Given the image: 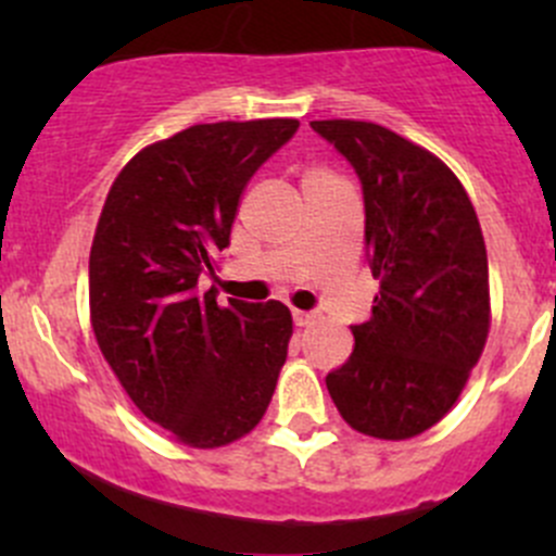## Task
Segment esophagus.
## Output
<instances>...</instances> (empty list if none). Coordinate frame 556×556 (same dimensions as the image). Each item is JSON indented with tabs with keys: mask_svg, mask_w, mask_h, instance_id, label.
Here are the masks:
<instances>
[{
	"mask_svg": "<svg viewBox=\"0 0 556 556\" xmlns=\"http://www.w3.org/2000/svg\"><path fill=\"white\" fill-rule=\"evenodd\" d=\"M314 319H317V314L293 309V323H295V328H309Z\"/></svg>",
	"mask_w": 556,
	"mask_h": 556,
	"instance_id": "1",
	"label": "esophagus"
}]
</instances>
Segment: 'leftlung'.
Returning <instances> with one entry per match:
<instances>
[{
  "label": "left lung",
  "instance_id": "8db88e82",
  "mask_svg": "<svg viewBox=\"0 0 556 556\" xmlns=\"http://www.w3.org/2000/svg\"><path fill=\"white\" fill-rule=\"evenodd\" d=\"M363 182L366 250L379 293L352 325L350 361L325 377L350 428L384 441L450 414L490 336L479 217L439 155L368 121H312Z\"/></svg>",
  "mask_w": 556,
  "mask_h": 556
}]
</instances>
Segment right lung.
Wrapping results in <instances>:
<instances>
[{"label": "right lung", "mask_w": 556, "mask_h": 556, "mask_svg": "<svg viewBox=\"0 0 556 556\" xmlns=\"http://www.w3.org/2000/svg\"><path fill=\"white\" fill-rule=\"evenodd\" d=\"M295 128V117L199 123L148 144L99 215L88 261L99 350L134 406L193 450L250 433L288 357V306H220L199 277L228 247L250 177Z\"/></svg>", "instance_id": "right-lung-1"}]
</instances>
